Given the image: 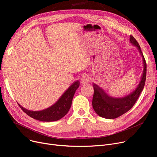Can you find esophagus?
Wrapping results in <instances>:
<instances>
[{
    "label": "esophagus",
    "mask_w": 157,
    "mask_h": 157,
    "mask_svg": "<svg viewBox=\"0 0 157 157\" xmlns=\"http://www.w3.org/2000/svg\"><path fill=\"white\" fill-rule=\"evenodd\" d=\"M90 79L87 76H83L81 78V83L82 85H85L89 83Z\"/></svg>",
    "instance_id": "esophagus-1"
}]
</instances>
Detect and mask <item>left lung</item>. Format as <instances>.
I'll list each match as a JSON object with an SVG mask.
<instances>
[{
  "label": "left lung",
  "mask_w": 157,
  "mask_h": 157,
  "mask_svg": "<svg viewBox=\"0 0 157 157\" xmlns=\"http://www.w3.org/2000/svg\"><path fill=\"white\" fill-rule=\"evenodd\" d=\"M129 42L137 47L143 61L144 69L140 81L135 90L122 98H113L108 95L98 85L93 83L94 92L92 99V106L94 111L100 117L105 119H115L125 113L133 106L137 101L141 92L144 89L146 78V63L140 47L135 38L130 35Z\"/></svg>",
  "instance_id": "left-lung-1"
}]
</instances>
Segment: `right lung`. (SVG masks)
<instances>
[{"instance_id":"1","label":"right lung","mask_w":157,"mask_h":157,"mask_svg":"<svg viewBox=\"0 0 157 157\" xmlns=\"http://www.w3.org/2000/svg\"><path fill=\"white\" fill-rule=\"evenodd\" d=\"M80 83L79 81H75L68 89L63 94L60 98L51 106L40 111H31L19 106L22 110L31 117L44 122H52L59 120L63 117L71 108L72 99Z\"/></svg>"}]
</instances>
